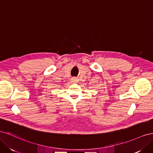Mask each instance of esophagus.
I'll use <instances>...</instances> for the list:
<instances>
[{
	"instance_id": "34e87169",
	"label": "esophagus",
	"mask_w": 153,
	"mask_h": 153,
	"mask_svg": "<svg viewBox=\"0 0 153 153\" xmlns=\"http://www.w3.org/2000/svg\"><path fill=\"white\" fill-rule=\"evenodd\" d=\"M72 81H73V82H77V79L76 78H75V77H73V78H72Z\"/></svg>"
}]
</instances>
